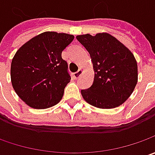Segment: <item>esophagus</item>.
I'll use <instances>...</instances> for the list:
<instances>
[{
  "mask_svg": "<svg viewBox=\"0 0 155 155\" xmlns=\"http://www.w3.org/2000/svg\"><path fill=\"white\" fill-rule=\"evenodd\" d=\"M83 72H84V71L82 70V69H79L77 72H75L74 73V77H75V78H78L79 77H80L81 75L83 74Z\"/></svg>",
  "mask_w": 155,
  "mask_h": 155,
  "instance_id": "esophagus-1",
  "label": "esophagus"
}]
</instances>
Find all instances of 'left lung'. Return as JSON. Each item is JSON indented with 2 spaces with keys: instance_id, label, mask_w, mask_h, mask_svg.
Returning <instances> with one entry per match:
<instances>
[{
  "instance_id": "obj_1",
  "label": "left lung",
  "mask_w": 155,
  "mask_h": 155,
  "mask_svg": "<svg viewBox=\"0 0 155 155\" xmlns=\"http://www.w3.org/2000/svg\"><path fill=\"white\" fill-rule=\"evenodd\" d=\"M77 39L89 51L95 72L92 85L81 91L84 99L99 109L120 106L130 97L138 81L133 53L107 33L78 35Z\"/></svg>"
}]
</instances>
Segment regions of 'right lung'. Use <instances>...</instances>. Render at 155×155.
Returning <instances> with one entry per match:
<instances>
[{
  "label": "right lung",
  "mask_w": 155,
  "mask_h": 155,
  "mask_svg": "<svg viewBox=\"0 0 155 155\" xmlns=\"http://www.w3.org/2000/svg\"><path fill=\"white\" fill-rule=\"evenodd\" d=\"M74 36L45 32L16 51L11 63V82L20 98L33 109H47L63 97L71 76L63 50Z\"/></svg>",
  "instance_id": "1"
}]
</instances>
